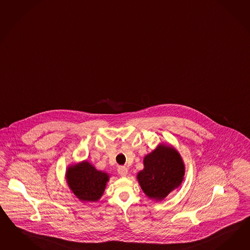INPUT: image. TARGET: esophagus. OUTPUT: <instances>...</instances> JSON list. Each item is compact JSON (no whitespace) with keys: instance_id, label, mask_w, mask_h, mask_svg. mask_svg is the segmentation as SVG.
I'll list each match as a JSON object with an SVG mask.
<instances>
[{"instance_id":"obj_1","label":"esophagus","mask_w":250,"mask_h":250,"mask_svg":"<svg viewBox=\"0 0 250 250\" xmlns=\"http://www.w3.org/2000/svg\"><path fill=\"white\" fill-rule=\"evenodd\" d=\"M117 172H118V174L120 176H125L127 175V173H128V170H127L125 167H119L118 169H117Z\"/></svg>"}]
</instances>
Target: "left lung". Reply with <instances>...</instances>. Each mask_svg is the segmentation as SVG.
I'll return each mask as SVG.
<instances>
[{
	"label": "left lung",
	"instance_id": "left-lung-1",
	"mask_svg": "<svg viewBox=\"0 0 250 250\" xmlns=\"http://www.w3.org/2000/svg\"><path fill=\"white\" fill-rule=\"evenodd\" d=\"M184 176L180 154L173 146L161 144L145 156L144 169L137 174V180L149 198L160 201L181 185Z\"/></svg>",
	"mask_w": 250,
	"mask_h": 250
}]
</instances>
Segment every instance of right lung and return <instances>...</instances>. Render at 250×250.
<instances>
[{"instance_id":"1","label":"right lung","mask_w":250,"mask_h":250,"mask_svg":"<svg viewBox=\"0 0 250 250\" xmlns=\"http://www.w3.org/2000/svg\"><path fill=\"white\" fill-rule=\"evenodd\" d=\"M68 187L81 201L95 202L105 189L109 176L98 171L87 161L71 166L66 171Z\"/></svg>"}]
</instances>
